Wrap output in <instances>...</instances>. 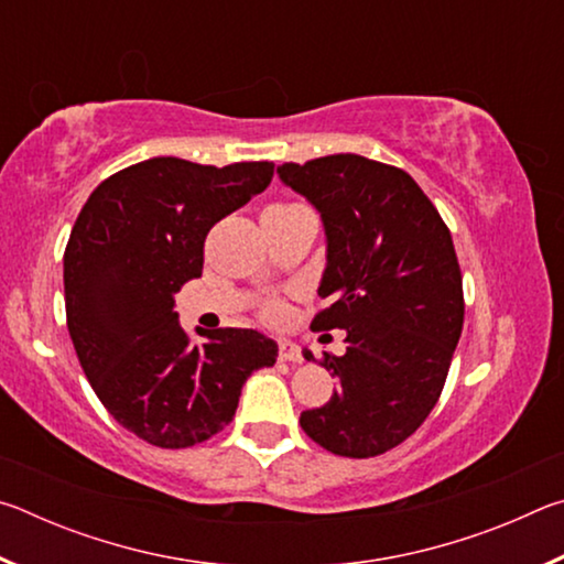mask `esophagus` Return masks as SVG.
I'll return each instance as SVG.
<instances>
[{
    "label": "esophagus",
    "mask_w": 564,
    "mask_h": 564,
    "mask_svg": "<svg viewBox=\"0 0 564 564\" xmlns=\"http://www.w3.org/2000/svg\"><path fill=\"white\" fill-rule=\"evenodd\" d=\"M279 358L285 360V362H303L301 348L295 346V343H291V340H281L279 343Z\"/></svg>",
    "instance_id": "obj_1"
}]
</instances>
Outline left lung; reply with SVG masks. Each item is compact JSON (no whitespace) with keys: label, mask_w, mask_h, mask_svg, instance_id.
Masks as SVG:
<instances>
[{"label":"left lung","mask_w":564,"mask_h":564,"mask_svg":"<svg viewBox=\"0 0 564 564\" xmlns=\"http://www.w3.org/2000/svg\"><path fill=\"white\" fill-rule=\"evenodd\" d=\"M316 206L326 231V299L313 330H346L328 356L338 390L303 410L311 441L343 457H373L413 435L443 393L463 333V275L451 231L403 169L333 154L275 169ZM313 360L311 350H303Z\"/></svg>","instance_id":"obj_1"}]
</instances>
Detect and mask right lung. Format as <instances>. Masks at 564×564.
<instances>
[{"mask_svg": "<svg viewBox=\"0 0 564 564\" xmlns=\"http://www.w3.org/2000/svg\"><path fill=\"white\" fill-rule=\"evenodd\" d=\"M271 161L224 169L176 156L133 164L94 188L64 251L66 326L94 393L156 447H191L231 423L246 378L279 346L218 328L194 346L174 295L204 269L214 224L271 184Z\"/></svg>", "mask_w": 564, "mask_h": 564, "instance_id": "add662e5", "label": "right lung"}]
</instances>
